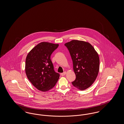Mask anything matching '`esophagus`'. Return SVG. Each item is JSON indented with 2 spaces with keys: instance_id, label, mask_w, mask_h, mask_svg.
Returning a JSON list of instances; mask_svg holds the SVG:
<instances>
[{
  "instance_id": "34e87169",
  "label": "esophagus",
  "mask_w": 124,
  "mask_h": 124,
  "mask_svg": "<svg viewBox=\"0 0 124 124\" xmlns=\"http://www.w3.org/2000/svg\"><path fill=\"white\" fill-rule=\"evenodd\" d=\"M66 72L65 71V72H63V73H61L60 74V75H61V76H65V75L66 74Z\"/></svg>"
}]
</instances>
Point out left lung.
Here are the masks:
<instances>
[{"mask_svg": "<svg viewBox=\"0 0 124 124\" xmlns=\"http://www.w3.org/2000/svg\"><path fill=\"white\" fill-rule=\"evenodd\" d=\"M73 62L76 79L72 85L80 90L90 87L98 76L100 58L94 47L88 42L72 40L65 44Z\"/></svg>", "mask_w": 124, "mask_h": 124, "instance_id": "8db88e82", "label": "left lung"}]
</instances>
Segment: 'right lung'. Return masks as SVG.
<instances>
[{"label": "right lung", "instance_id": "add662e5", "mask_svg": "<svg viewBox=\"0 0 124 124\" xmlns=\"http://www.w3.org/2000/svg\"><path fill=\"white\" fill-rule=\"evenodd\" d=\"M59 45L43 42L28 53L25 65L28 79L38 90L46 92L55 85L59 74L54 70L51 55Z\"/></svg>", "mask_w": 124, "mask_h": 124}]
</instances>
